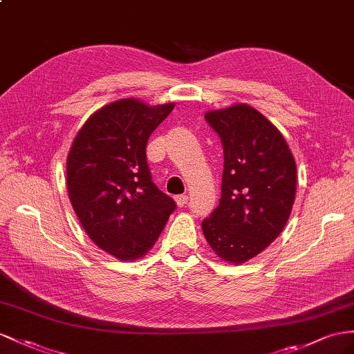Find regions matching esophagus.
<instances>
[{"instance_id": "1", "label": "esophagus", "mask_w": 354, "mask_h": 354, "mask_svg": "<svg viewBox=\"0 0 354 354\" xmlns=\"http://www.w3.org/2000/svg\"><path fill=\"white\" fill-rule=\"evenodd\" d=\"M175 202H176L178 206H184L188 202V196L187 194H179V196L175 197Z\"/></svg>"}]
</instances>
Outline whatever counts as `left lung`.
<instances>
[{"mask_svg": "<svg viewBox=\"0 0 354 354\" xmlns=\"http://www.w3.org/2000/svg\"><path fill=\"white\" fill-rule=\"evenodd\" d=\"M224 148L221 198L202 221L221 260L242 265L283 232L295 203L296 162L277 127L254 107L238 103L205 113Z\"/></svg>", "mask_w": 354, "mask_h": 354, "instance_id": "obj_1", "label": "left lung"}]
</instances>
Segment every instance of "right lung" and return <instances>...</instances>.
Wrapping results in <instances>:
<instances>
[{
	"label": "right lung",
	"mask_w": 354,
	"mask_h": 354,
	"mask_svg": "<svg viewBox=\"0 0 354 354\" xmlns=\"http://www.w3.org/2000/svg\"><path fill=\"white\" fill-rule=\"evenodd\" d=\"M174 107L116 100L91 115L71 143V206L89 239L122 261L147 254L176 207L152 183L147 162L149 136Z\"/></svg>",
	"instance_id": "right-lung-1"
}]
</instances>
